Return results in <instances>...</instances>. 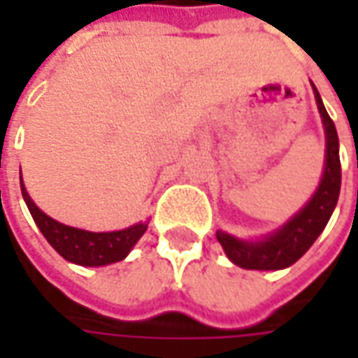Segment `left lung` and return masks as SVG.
Listing matches in <instances>:
<instances>
[{
	"label": "left lung",
	"mask_w": 358,
	"mask_h": 358,
	"mask_svg": "<svg viewBox=\"0 0 358 358\" xmlns=\"http://www.w3.org/2000/svg\"><path fill=\"white\" fill-rule=\"evenodd\" d=\"M313 91H315V101L323 119L324 139H327L321 183L299 213L293 215L275 233H268L261 239H239L219 229L217 241L221 243L229 261L235 263L237 267L251 268V271H279V268L291 267L309 251L310 245L323 233V229L327 227L331 215L337 207L338 193H341L338 135L335 123L329 117L323 99L315 85H313Z\"/></svg>",
	"instance_id": "obj_1"
}]
</instances>
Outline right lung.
Returning <instances> with one entry per match:
<instances>
[{"mask_svg": "<svg viewBox=\"0 0 358 358\" xmlns=\"http://www.w3.org/2000/svg\"><path fill=\"white\" fill-rule=\"evenodd\" d=\"M20 183L21 195L25 199L29 213L34 217L35 225L43 233L49 245L69 263H76L81 267H103V265L123 261L129 255L131 249L135 247V243L141 239L147 231V223L143 221L127 229H121V231H107V233H93V231H85V229L63 225L43 213L31 201L27 189L23 185L21 173Z\"/></svg>", "mask_w": 358, "mask_h": 358, "instance_id": "right-lung-1", "label": "right lung"}]
</instances>
